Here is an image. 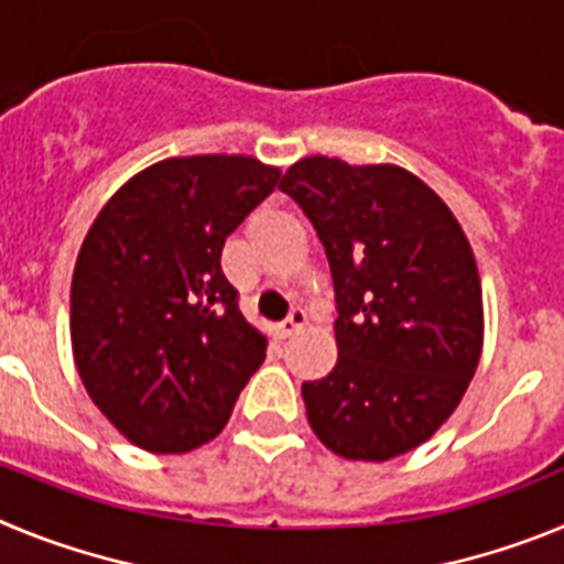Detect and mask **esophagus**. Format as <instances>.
I'll list each match as a JSON object with an SVG mask.
<instances>
[{
    "label": "esophagus",
    "instance_id": "obj_1",
    "mask_svg": "<svg viewBox=\"0 0 564 564\" xmlns=\"http://www.w3.org/2000/svg\"><path fill=\"white\" fill-rule=\"evenodd\" d=\"M305 322H307V313L302 311V307H293L291 316H288L285 322H282V325H276V336L279 338L296 336V333L302 330V327H305Z\"/></svg>",
    "mask_w": 564,
    "mask_h": 564
}]
</instances>
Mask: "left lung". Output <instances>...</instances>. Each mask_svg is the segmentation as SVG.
I'll return each mask as SVG.
<instances>
[{
    "label": "left lung",
    "mask_w": 564,
    "mask_h": 564,
    "mask_svg": "<svg viewBox=\"0 0 564 564\" xmlns=\"http://www.w3.org/2000/svg\"><path fill=\"white\" fill-rule=\"evenodd\" d=\"M336 291L338 361L302 383L307 421L347 460H392L457 410L482 352V288L449 206L392 163L313 154L285 172Z\"/></svg>",
    "instance_id": "left-lung-1"
}]
</instances>
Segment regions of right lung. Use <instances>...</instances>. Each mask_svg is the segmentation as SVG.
Returning <instances> with one entry per match:
<instances>
[{"label":"right lung","instance_id":"1","mask_svg":"<svg viewBox=\"0 0 564 564\" xmlns=\"http://www.w3.org/2000/svg\"><path fill=\"white\" fill-rule=\"evenodd\" d=\"M279 174L246 154L166 158L89 226L69 291L73 358L134 446L183 455L217 437L265 361L268 338L239 313L220 253Z\"/></svg>","mask_w":564,"mask_h":564}]
</instances>
